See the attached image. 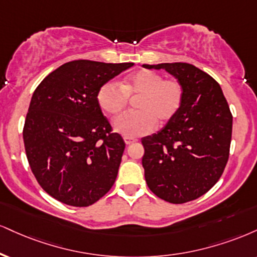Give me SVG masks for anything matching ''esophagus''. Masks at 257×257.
<instances>
[{"mask_svg": "<svg viewBox=\"0 0 257 257\" xmlns=\"http://www.w3.org/2000/svg\"><path fill=\"white\" fill-rule=\"evenodd\" d=\"M124 142H125V145H133V144H135V142H138V139H133V138H124Z\"/></svg>", "mask_w": 257, "mask_h": 257, "instance_id": "esophagus-1", "label": "esophagus"}]
</instances>
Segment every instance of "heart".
I'll return each mask as SVG.
<instances>
[{
    "label": "heart",
    "instance_id": "heart-1",
    "mask_svg": "<svg viewBox=\"0 0 257 257\" xmlns=\"http://www.w3.org/2000/svg\"><path fill=\"white\" fill-rule=\"evenodd\" d=\"M135 98V112L113 123L115 131L125 138L142 137L156 124L165 125L174 119L183 104L184 88L178 79H164L153 70L140 69L123 78L118 85L104 83L97 93L99 106L111 118L122 115L129 99Z\"/></svg>",
    "mask_w": 257,
    "mask_h": 257
}]
</instances>
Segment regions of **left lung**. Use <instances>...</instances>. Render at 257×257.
Wrapping results in <instances>:
<instances>
[{
	"label": "left lung",
	"mask_w": 257,
	"mask_h": 257,
	"mask_svg": "<svg viewBox=\"0 0 257 257\" xmlns=\"http://www.w3.org/2000/svg\"><path fill=\"white\" fill-rule=\"evenodd\" d=\"M165 69L183 85L184 99L175 118L141 140L142 166L153 194L170 203H185L219 181L230 154L232 113L220 85L183 62L144 64Z\"/></svg>",
	"instance_id": "obj_1"
}]
</instances>
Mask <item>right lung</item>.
Masks as SVG:
<instances>
[{
	"mask_svg": "<svg viewBox=\"0 0 257 257\" xmlns=\"http://www.w3.org/2000/svg\"><path fill=\"white\" fill-rule=\"evenodd\" d=\"M133 63H64L39 83L24 125L30 168L66 205L87 207L115 183L125 144L101 112L99 88Z\"/></svg>",
	"mask_w": 257,
	"mask_h": 257,
	"instance_id": "1",
	"label": "right lung"
}]
</instances>
